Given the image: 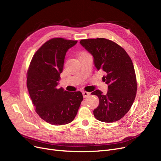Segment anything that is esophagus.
<instances>
[{
  "label": "esophagus",
  "mask_w": 161,
  "mask_h": 161,
  "mask_svg": "<svg viewBox=\"0 0 161 161\" xmlns=\"http://www.w3.org/2000/svg\"><path fill=\"white\" fill-rule=\"evenodd\" d=\"M90 95H91V92H86V91H83V92H82V95H83L84 98H86V97H88Z\"/></svg>",
  "instance_id": "34e87169"
}]
</instances>
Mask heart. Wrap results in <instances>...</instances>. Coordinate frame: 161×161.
Listing matches in <instances>:
<instances>
[{"instance_id":"heart-1","label":"heart","mask_w":161,"mask_h":161,"mask_svg":"<svg viewBox=\"0 0 161 161\" xmlns=\"http://www.w3.org/2000/svg\"><path fill=\"white\" fill-rule=\"evenodd\" d=\"M85 53H81V54H80V55H82V54H85Z\"/></svg>"}]
</instances>
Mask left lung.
<instances>
[{
  "label": "left lung",
  "instance_id": "left-lung-1",
  "mask_svg": "<svg viewBox=\"0 0 161 161\" xmlns=\"http://www.w3.org/2000/svg\"><path fill=\"white\" fill-rule=\"evenodd\" d=\"M80 43L93 57L97 70L103 72V80L108 85L106 94L99 90L91 93L99 99L94 116L107 123L120 119L130 109L137 91L132 61L122 47L107 39L82 40Z\"/></svg>",
  "mask_w": 161,
  "mask_h": 161
}]
</instances>
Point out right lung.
<instances>
[{"label":"right lung","mask_w":161,"mask_h":161,"mask_svg":"<svg viewBox=\"0 0 161 161\" xmlns=\"http://www.w3.org/2000/svg\"><path fill=\"white\" fill-rule=\"evenodd\" d=\"M77 41L53 38L46 42L34 54L27 72V86L37 114L55 125L74 120L81 101L82 92L58 89L65 56Z\"/></svg>","instance_id":"right-lung-1"}]
</instances>
